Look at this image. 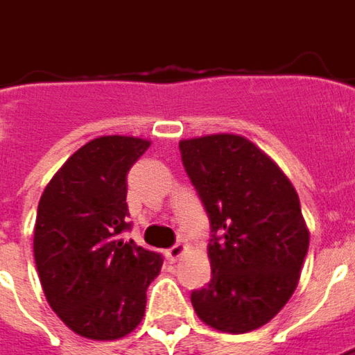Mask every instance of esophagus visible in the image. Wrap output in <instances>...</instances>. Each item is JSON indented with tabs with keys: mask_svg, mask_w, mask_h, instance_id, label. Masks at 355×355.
Instances as JSON below:
<instances>
[{
	"mask_svg": "<svg viewBox=\"0 0 355 355\" xmlns=\"http://www.w3.org/2000/svg\"><path fill=\"white\" fill-rule=\"evenodd\" d=\"M185 252H187V246H185V244H175V246H172L170 250H166V260L175 263Z\"/></svg>",
	"mask_w": 355,
	"mask_h": 355,
	"instance_id": "1",
	"label": "esophagus"
}]
</instances>
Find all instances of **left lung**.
<instances>
[{
  "label": "left lung",
  "mask_w": 355,
  "mask_h": 355,
  "mask_svg": "<svg viewBox=\"0 0 355 355\" xmlns=\"http://www.w3.org/2000/svg\"><path fill=\"white\" fill-rule=\"evenodd\" d=\"M185 172L211 220L213 277L191 293L207 327L244 334L263 327L297 289L309 250L293 183L242 135L180 140Z\"/></svg>",
  "instance_id": "1"
}]
</instances>
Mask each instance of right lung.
Returning <instances> with one entry per match:
<instances>
[{"label":"right lung","mask_w":355,"mask_h":355,"mask_svg":"<svg viewBox=\"0 0 355 355\" xmlns=\"http://www.w3.org/2000/svg\"><path fill=\"white\" fill-rule=\"evenodd\" d=\"M150 140L109 135L76 150L40 195L35 263L50 309L87 340L139 327L160 254L121 239L128 228L127 173Z\"/></svg>","instance_id":"add662e5"}]
</instances>
